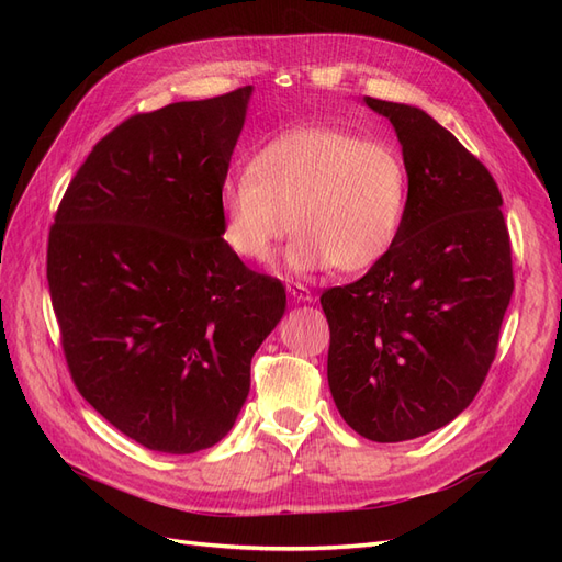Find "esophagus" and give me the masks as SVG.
I'll use <instances>...</instances> for the list:
<instances>
[{
	"mask_svg": "<svg viewBox=\"0 0 562 562\" xmlns=\"http://www.w3.org/2000/svg\"><path fill=\"white\" fill-rule=\"evenodd\" d=\"M288 293H291L297 302H310L314 297L310 288L302 285V283H288Z\"/></svg>",
	"mask_w": 562,
	"mask_h": 562,
	"instance_id": "34e87169",
	"label": "esophagus"
}]
</instances>
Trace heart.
<instances>
[{
  "label": "heart",
  "instance_id": "1",
  "mask_svg": "<svg viewBox=\"0 0 562 562\" xmlns=\"http://www.w3.org/2000/svg\"><path fill=\"white\" fill-rule=\"evenodd\" d=\"M407 192V166L391 143L333 126L297 128L265 145L250 171L225 178V239L241 258L267 262L295 229V269L361 271L396 244Z\"/></svg>",
  "mask_w": 562,
  "mask_h": 562
}]
</instances>
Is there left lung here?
<instances>
[{
  "mask_svg": "<svg viewBox=\"0 0 562 562\" xmlns=\"http://www.w3.org/2000/svg\"><path fill=\"white\" fill-rule=\"evenodd\" d=\"M366 105L396 128L407 209L368 274L321 295L328 386L349 427L398 443L446 427L479 394L514 293L512 239L492 173L427 112Z\"/></svg>",
  "mask_w": 562,
  "mask_h": 562,
  "instance_id": "1",
  "label": "left lung"
}]
</instances>
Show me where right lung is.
I'll return each mask as SVG.
<instances>
[{"instance_id": "right-lung-1", "label": "right lung", "mask_w": 562, "mask_h": 562, "mask_svg": "<svg viewBox=\"0 0 562 562\" xmlns=\"http://www.w3.org/2000/svg\"><path fill=\"white\" fill-rule=\"evenodd\" d=\"M250 87L133 114L56 211L46 279L67 370L112 427L190 454L234 427L285 288L223 239L220 203Z\"/></svg>"}]
</instances>
